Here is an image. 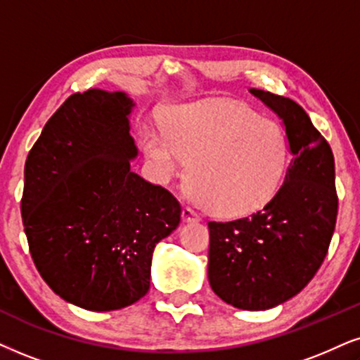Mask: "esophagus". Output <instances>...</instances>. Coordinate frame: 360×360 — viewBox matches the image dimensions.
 Wrapping results in <instances>:
<instances>
[{
  "label": "esophagus",
  "mask_w": 360,
  "mask_h": 360,
  "mask_svg": "<svg viewBox=\"0 0 360 360\" xmlns=\"http://www.w3.org/2000/svg\"><path fill=\"white\" fill-rule=\"evenodd\" d=\"M199 219H201V217H199V214L195 212L193 207H189V206H184L183 207V221H186V222H198Z\"/></svg>",
  "instance_id": "1"
}]
</instances>
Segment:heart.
Instances as JSON below:
<instances>
[{"mask_svg":"<svg viewBox=\"0 0 360 360\" xmlns=\"http://www.w3.org/2000/svg\"><path fill=\"white\" fill-rule=\"evenodd\" d=\"M141 143L165 183L189 161L195 201L222 217L249 216L266 206L289 158L288 139L274 121L227 101L177 108L167 116L165 133L146 129Z\"/></svg>","mask_w":360,"mask_h":360,"instance_id":"heart-1","label":"heart"}]
</instances>
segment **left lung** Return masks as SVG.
Instances as JSON below:
<instances>
[{
	"instance_id": "8db88e82",
	"label": "left lung",
	"mask_w": 360,
	"mask_h": 360,
	"mask_svg": "<svg viewBox=\"0 0 360 360\" xmlns=\"http://www.w3.org/2000/svg\"><path fill=\"white\" fill-rule=\"evenodd\" d=\"M277 112L292 153L284 183L251 217L209 221V284L243 311H266L294 297L319 271L338 219L334 154L292 99L251 89Z\"/></svg>"
}]
</instances>
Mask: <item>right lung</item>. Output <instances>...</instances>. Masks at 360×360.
<instances>
[{"mask_svg":"<svg viewBox=\"0 0 360 360\" xmlns=\"http://www.w3.org/2000/svg\"><path fill=\"white\" fill-rule=\"evenodd\" d=\"M133 101L75 93L49 117L25 165L21 216L44 282L88 311H116L149 290L156 244L181 221L162 186L131 171Z\"/></svg>","mask_w":360,"mask_h":360,"instance_id":"1","label":"right lung"}]
</instances>
